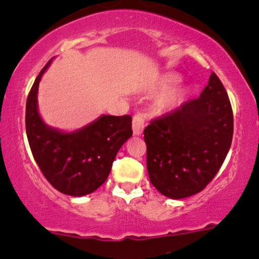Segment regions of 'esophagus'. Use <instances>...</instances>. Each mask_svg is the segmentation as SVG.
<instances>
[{
  "instance_id": "34e87169",
  "label": "esophagus",
  "mask_w": 259,
  "mask_h": 259,
  "mask_svg": "<svg viewBox=\"0 0 259 259\" xmlns=\"http://www.w3.org/2000/svg\"><path fill=\"white\" fill-rule=\"evenodd\" d=\"M145 129V114L136 113L133 119V132L134 135L140 136Z\"/></svg>"
}]
</instances>
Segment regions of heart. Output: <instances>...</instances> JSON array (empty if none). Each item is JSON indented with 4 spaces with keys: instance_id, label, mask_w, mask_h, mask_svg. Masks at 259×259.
I'll use <instances>...</instances> for the list:
<instances>
[{
    "instance_id": "obj_1",
    "label": "heart",
    "mask_w": 259,
    "mask_h": 259,
    "mask_svg": "<svg viewBox=\"0 0 259 259\" xmlns=\"http://www.w3.org/2000/svg\"><path fill=\"white\" fill-rule=\"evenodd\" d=\"M179 80L180 78L177 76H175V74H169V76H166L164 78L163 83H161V88L164 90L172 88ZM183 101H185V93L172 92V93H169V94H165L161 96V98L158 100L157 107L158 110L163 112V113H171V112L176 111L177 108L183 104Z\"/></svg>"
}]
</instances>
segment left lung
<instances>
[{
    "instance_id": "left-lung-1",
    "label": "left lung",
    "mask_w": 259,
    "mask_h": 259,
    "mask_svg": "<svg viewBox=\"0 0 259 259\" xmlns=\"http://www.w3.org/2000/svg\"><path fill=\"white\" fill-rule=\"evenodd\" d=\"M147 170L165 197L197 194L219 172L233 139V111L216 73L198 99L153 119L146 127Z\"/></svg>"
}]
</instances>
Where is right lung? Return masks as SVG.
<instances>
[{
  "instance_id": "add662e5",
  "label": "right lung",
  "mask_w": 259,
  "mask_h": 259,
  "mask_svg": "<svg viewBox=\"0 0 259 259\" xmlns=\"http://www.w3.org/2000/svg\"><path fill=\"white\" fill-rule=\"evenodd\" d=\"M42 68L26 101L25 125L37 165L48 182L64 194L83 197L107 180L114 158L132 138V117L102 114L74 132H61L43 121L37 105L39 80L51 65Z\"/></svg>"
}]
</instances>
